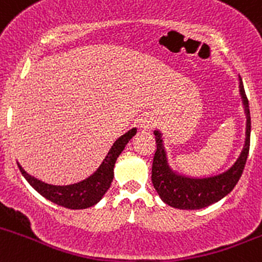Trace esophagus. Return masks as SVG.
Here are the masks:
<instances>
[{"instance_id":"34e87169","label":"esophagus","mask_w":262,"mask_h":262,"mask_svg":"<svg viewBox=\"0 0 262 262\" xmlns=\"http://www.w3.org/2000/svg\"><path fill=\"white\" fill-rule=\"evenodd\" d=\"M157 120L154 115L151 114H144L142 115V118L139 119V126L142 128V130H151L155 125H156Z\"/></svg>"}]
</instances>
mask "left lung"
<instances>
[{
	"mask_svg": "<svg viewBox=\"0 0 262 262\" xmlns=\"http://www.w3.org/2000/svg\"><path fill=\"white\" fill-rule=\"evenodd\" d=\"M239 95L246 115L245 144L234 164L219 174L195 178L175 171L169 164L164 136L159 129L154 130L157 149L152 165V184L165 204L179 210H200L224 199L235 187L247 161L251 138L250 106L241 78Z\"/></svg>",
	"mask_w": 262,
	"mask_h": 262,
	"instance_id": "obj_1",
	"label": "left lung"
}]
</instances>
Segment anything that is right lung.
Instances as JSON below:
<instances>
[{"label":"right lung","instance_id":"1","mask_svg":"<svg viewBox=\"0 0 262 262\" xmlns=\"http://www.w3.org/2000/svg\"><path fill=\"white\" fill-rule=\"evenodd\" d=\"M136 134L137 128H132L125 134L119 137L114 142L110 151L107 152L97 170L88 178H85L84 180H80L74 184H47V183L28 174L19 162H17V166H19L20 171H21L23 177L27 179V182L48 201L72 210L88 209V207H92L96 204H98L105 195V193L107 192L114 179V166H115L116 160H118L119 155L124 151L128 142Z\"/></svg>","mask_w":262,"mask_h":262}]
</instances>
